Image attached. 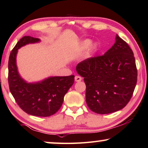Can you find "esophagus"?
Segmentation results:
<instances>
[{
	"label": "esophagus",
	"instance_id": "1",
	"mask_svg": "<svg viewBox=\"0 0 148 148\" xmlns=\"http://www.w3.org/2000/svg\"><path fill=\"white\" fill-rule=\"evenodd\" d=\"M81 79H82V78H81L80 76L76 75L75 77V81L76 82H79V81H81Z\"/></svg>",
	"mask_w": 148,
	"mask_h": 148
}]
</instances>
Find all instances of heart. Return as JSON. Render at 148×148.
<instances>
[{
	"instance_id": "heart-1",
	"label": "heart",
	"mask_w": 148,
	"mask_h": 148,
	"mask_svg": "<svg viewBox=\"0 0 148 148\" xmlns=\"http://www.w3.org/2000/svg\"><path fill=\"white\" fill-rule=\"evenodd\" d=\"M91 41L90 40H89V39L85 40H84V41L82 42V45H83V47L84 48H88V47H89L91 46Z\"/></svg>"
}]
</instances>
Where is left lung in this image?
<instances>
[{
  "instance_id": "obj_1",
  "label": "left lung",
  "mask_w": 148,
  "mask_h": 148,
  "mask_svg": "<svg viewBox=\"0 0 148 148\" xmlns=\"http://www.w3.org/2000/svg\"><path fill=\"white\" fill-rule=\"evenodd\" d=\"M76 70L84 77L86 102L93 112H115L131 99L138 79L136 60L130 46L117 35L104 55L80 62Z\"/></svg>"
}]
</instances>
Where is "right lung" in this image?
<instances>
[{"label":"right lung","instance_id":"1","mask_svg":"<svg viewBox=\"0 0 148 148\" xmlns=\"http://www.w3.org/2000/svg\"><path fill=\"white\" fill-rule=\"evenodd\" d=\"M39 40L30 36H25L18 40L8 59V81L10 93L25 112L35 116L49 117L61 108L64 96L74 83L75 76L52 77L36 83H27L21 77L16 65L18 49Z\"/></svg>","mask_w":148,"mask_h":148}]
</instances>
